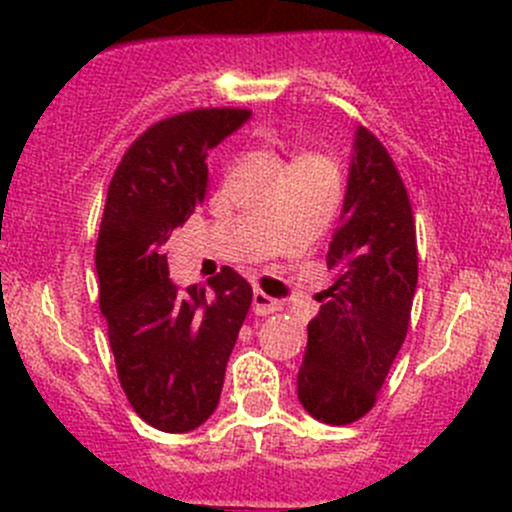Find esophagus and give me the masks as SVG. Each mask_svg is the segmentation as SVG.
<instances>
[{
	"label": "esophagus",
	"instance_id": "esophagus-1",
	"mask_svg": "<svg viewBox=\"0 0 512 512\" xmlns=\"http://www.w3.org/2000/svg\"><path fill=\"white\" fill-rule=\"evenodd\" d=\"M280 309H282V304L277 302V299H272L270 294L255 289V294H252V312H255L257 317H267V314H275V312H280Z\"/></svg>",
	"mask_w": 512,
	"mask_h": 512
}]
</instances>
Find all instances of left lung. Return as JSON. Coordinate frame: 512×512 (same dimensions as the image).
Wrapping results in <instances>:
<instances>
[{
  "mask_svg": "<svg viewBox=\"0 0 512 512\" xmlns=\"http://www.w3.org/2000/svg\"><path fill=\"white\" fill-rule=\"evenodd\" d=\"M327 265L334 285L307 324L297 396L309 416L344 426L374 406L406 339L418 282L409 195L386 148L361 126Z\"/></svg>",
  "mask_w": 512,
  "mask_h": 512,
  "instance_id": "8db88e82",
  "label": "left lung"
}]
</instances>
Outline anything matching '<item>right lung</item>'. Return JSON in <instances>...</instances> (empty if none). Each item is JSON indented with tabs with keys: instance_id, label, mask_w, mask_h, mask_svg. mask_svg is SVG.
I'll return each mask as SVG.
<instances>
[{
	"instance_id": "add662e5",
	"label": "right lung",
	"mask_w": 512,
	"mask_h": 512,
	"mask_svg": "<svg viewBox=\"0 0 512 512\" xmlns=\"http://www.w3.org/2000/svg\"><path fill=\"white\" fill-rule=\"evenodd\" d=\"M242 108H200L148 128L108 185L96 242L98 302L118 379L133 411L165 433H185L218 409L225 366L252 302L232 267L178 292L165 242L195 213L208 153L245 126Z\"/></svg>"
}]
</instances>
